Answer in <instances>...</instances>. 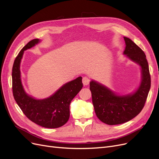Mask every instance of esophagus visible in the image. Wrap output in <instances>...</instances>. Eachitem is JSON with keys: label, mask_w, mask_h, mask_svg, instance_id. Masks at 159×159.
<instances>
[{"label": "esophagus", "mask_w": 159, "mask_h": 159, "mask_svg": "<svg viewBox=\"0 0 159 159\" xmlns=\"http://www.w3.org/2000/svg\"><path fill=\"white\" fill-rule=\"evenodd\" d=\"M82 83L84 86L88 85L89 84V79L87 78V77H84L82 79Z\"/></svg>", "instance_id": "34e87169"}]
</instances>
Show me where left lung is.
Segmentation results:
<instances>
[{
  "label": "left lung",
  "mask_w": 159,
  "mask_h": 159,
  "mask_svg": "<svg viewBox=\"0 0 159 159\" xmlns=\"http://www.w3.org/2000/svg\"><path fill=\"white\" fill-rule=\"evenodd\" d=\"M123 38L125 42L123 54L141 68V80L138 88L133 93L119 94L95 80L89 84L95 114L101 121L109 125L122 124L135 117L145 105L151 88L145 54L131 39Z\"/></svg>",
  "instance_id": "8db88e82"
}]
</instances>
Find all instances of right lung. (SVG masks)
Here are the masks:
<instances>
[{
	"instance_id": "right-lung-1",
	"label": "right lung",
	"mask_w": 159,
	"mask_h": 159,
	"mask_svg": "<svg viewBox=\"0 0 159 159\" xmlns=\"http://www.w3.org/2000/svg\"><path fill=\"white\" fill-rule=\"evenodd\" d=\"M41 42L40 39L30 41L19 52L14 61L12 72L14 98L22 112L30 121L45 128L55 129L63 126L70 117V105L82 89V78L64 84L55 93L44 99H36L28 95L21 80L20 63L24 52Z\"/></svg>"
}]
</instances>
